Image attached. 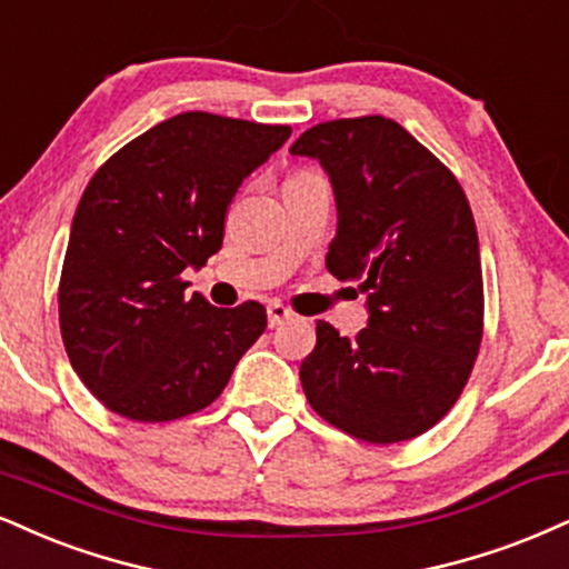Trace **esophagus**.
<instances>
[{
  "instance_id": "1",
  "label": "esophagus",
  "mask_w": 569,
  "mask_h": 569,
  "mask_svg": "<svg viewBox=\"0 0 569 569\" xmlns=\"http://www.w3.org/2000/svg\"><path fill=\"white\" fill-rule=\"evenodd\" d=\"M291 318H293V312L289 310V307H283L280 302L267 305V323H270V328L283 326L286 320H291Z\"/></svg>"
}]
</instances>
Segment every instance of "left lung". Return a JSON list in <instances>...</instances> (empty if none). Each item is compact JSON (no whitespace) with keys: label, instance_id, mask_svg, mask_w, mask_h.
I'll return each mask as SVG.
<instances>
[{"label":"left lung","instance_id":"8db88e82","mask_svg":"<svg viewBox=\"0 0 569 569\" xmlns=\"http://www.w3.org/2000/svg\"><path fill=\"white\" fill-rule=\"evenodd\" d=\"M291 156L320 161L337 198L326 267L360 280L368 328L318 320L299 368L310 406L373 445L413 440L453 408L482 341L475 217L450 169L385 116L318 124Z\"/></svg>","mask_w":569,"mask_h":569}]
</instances>
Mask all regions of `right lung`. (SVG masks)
I'll use <instances>...</instances> for the list:
<instances>
[{
    "instance_id": "add662e5",
    "label": "right lung",
    "mask_w": 569,
    "mask_h": 569,
    "mask_svg": "<svg viewBox=\"0 0 569 569\" xmlns=\"http://www.w3.org/2000/svg\"><path fill=\"white\" fill-rule=\"evenodd\" d=\"M291 127L188 111L113 153L73 214L60 276V333L73 371L132 421L211 406L267 326L264 307L184 299V267L222 249L241 182Z\"/></svg>"
}]
</instances>
